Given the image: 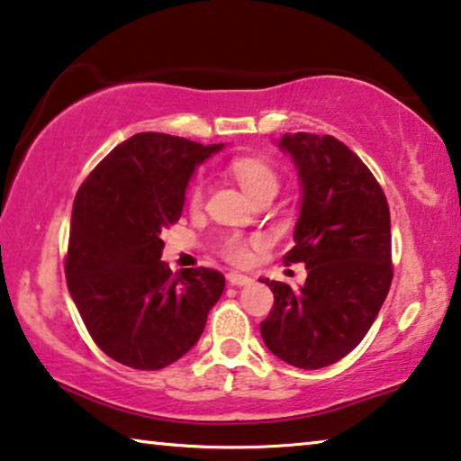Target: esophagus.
Segmentation results:
<instances>
[{
    "instance_id": "obj_1",
    "label": "esophagus",
    "mask_w": 461,
    "mask_h": 461,
    "mask_svg": "<svg viewBox=\"0 0 461 461\" xmlns=\"http://www.w3.org/2000/svg\"><path fill=\"white\" fill-rule=\"evenodd\" d=\"M226 280H229V285H232V286H247V285H251V282H253L249 276L237 274V272L226 274Z\"/></svg>"
}]
</instances>
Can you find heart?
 Returning <instances> with one entry per match:
<instances>
[{"instance_id": "obj_1", "label": "heart", "mask_w": 461, "mask_h": 461, "mask_svg": "<svg viewBox=\"0 0 461 461\" xmlns=\"http://www.w3.org/2000/svg\"><path fill=\"white\" fill-rule=\"evenodd\" d=\"M230 173L237 179L240 189H243L251 200L255 195H261V194L276 195V191L280 187L278 173H276L267 162L259 158H235L230 162ZM202 200H203V185L202 181H195L189 189V203L194 208H197L202 203ZM222 253L226 259L232 261V264H245L247 258H249L247 245L237 237L226 240L222 247Z\"/></svg>"}]
</instances>
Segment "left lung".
I'll return each mask as SVG.
<instances>
[{
    "mask_svg": "<svg viewBox=\"0 0 461 461\" xmlns=\"http://www.w3.org/2000/svg\"><path fill=\"white\" fill-rule=\"evenodd\" d=\"M278 146L293 158L303 194L285 264L303 261L307 280L299 290L261 280L274 307L259 330L285 363L321 369L357 348L389 293V206L365 162L334 136L285 133Z\"/></svg>",
    "mask_w": 461,
    "mask_h": 461,
    "instance_id": "8db88e82",
    "label": "left lung"
}]
</instances>
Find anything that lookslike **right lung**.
<instances>
[{
	"instance_id": "1",
	"label": "right lung",
	"mask_w": 461,
	"mask_h": 461,
	"mask_svg": "<svg viewBox=\"0 0 461 461\" xmlns=\"http://www.w3.org/2000/svg\"><path fill=\"white\" fill-rule=\"evenodd\" d=\"M224 144L144 131L113 148L77 189L66 280L98 348L117 363L158 371L200 339L224 276L173 274L160 232L181 218L195 167Z\"/></svg>"
}]
</instances>
